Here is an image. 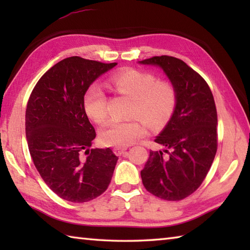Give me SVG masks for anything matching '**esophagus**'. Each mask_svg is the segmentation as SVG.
Instances as JSON below:
<instances>
[{
  "mask_svg": "<svg viewBox=\"0 0 250 250\" xmlns=\"http://www.w3.org/2000/svg\"><path fill=\"white\" fill-rule=\"evenodd\" d=\"M114 152L116 153L117 156H122V155H125V153H126V148H124V147H115V148H114Z\"/></svg>",
  "mask_w": 250,
  "mask_h": 250,
  "instance_id": "obj_1",
  "label": "esophagus"
}]
</instances>
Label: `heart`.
<instances>
[{"mask_svg": "<svg viewBox=\"0 0 250 250\" xmlns=\"http://www.w3.org/2000/svg\"><path fill=\"white\" fill-rule=\"evenodd\" d=\"M107 84L116 92L131 99L130 120L111 121L100 132L104 145L125 147L144 135V125L159 129L171 119L178 102L176 87L171 82L157 81L151 73L134 70L122 71L111 76ZM83 109L97 124L107 119V98L99 86L92 84L83 94Z\"/></svg>", "mask_w": 250, "mask_h": 250, "instance_id": "1", "label": "heart"}]
</instances>
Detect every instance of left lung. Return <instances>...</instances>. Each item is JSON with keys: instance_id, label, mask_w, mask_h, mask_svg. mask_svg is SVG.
I'll return each mask as SVG.
<instances>
[{"instance_id": "obj_1", "label": "left lung", "mask_w": 250, "mask_h": 250, "mask_svg": "<svg viewBox=\"0 0 250 250\" xmlns=\"http://www.w3.org/2000/svg\"><path fill=\"white\" fill-rule=\"evenodd\" d=\"M141 64L160 66L177 89L178 102L155 142L163 151L149 152L141 171L147 191L167 201H180L203 183L217 151V110L213 93L199 73L169 56L152 57Z\"/></svg>"}]
</instances>
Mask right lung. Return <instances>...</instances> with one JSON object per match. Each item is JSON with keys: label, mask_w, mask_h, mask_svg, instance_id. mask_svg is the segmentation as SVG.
I'll return each mask as SVG.
<instances>
[{"label": "right lung", "mask_w": 250, "mask_h": 250, "mask_svg": "<svg viewBox=\"0 0 250 250\" xmlns=\"http://www.w3.org/2000/svg\"><path fill=\"white\" fill-rule=\"evenodd\" d=\"M116 65L66 58L41 77L30 95L25 110L30 155L46 185L63 200L91 201L113 177L118 157L109 148L90 149L95 130L83 101L90 84Z\"/></svg>", "instance_id": "1"}]
</instances>
